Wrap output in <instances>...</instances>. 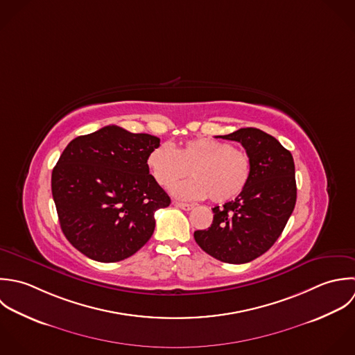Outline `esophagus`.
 <instances>
[{
  "label": "esophagus",
  "instance_id": "34e87169",
  "mask_svg": "<svg viewBox=\"0 0 355 355\" xmlns=\"http://www.w3.org/2000/svg\"><path fill=\"white\" fill-rule=\"evenodd\" d=\"M173 205L183 209V211H191L194 208L193 204H187V202H179V201H173Z\"/></svg>",
  "mask_w": 355,
  "mask_h": 355
}]
</instances>
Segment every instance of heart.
Returning a JSON list of instances; mask_svg holds the SVG:
<instances>
[{
	"instance_id": "obj_1",
	"label": "heart",
	"mask_w": 355,
	"mask_h": 355,
	"mask_svg": "<svg viewBox=\"0 0 355 355\" xmlns=\"http://www.w3.org/2000/svg\"><path fill=\"white\" fill-rule=\"evenodd\" d=\"M147 166L155 182L169 189L189 173L194 179L172 189L179 198L226 202L238 197L249 183L252 158L227 140L198 137L178 148L157 146L147 157Z\"/></svg>"
}]
</instances>
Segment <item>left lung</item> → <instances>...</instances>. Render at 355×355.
<instances>
[{
  "label": "left lung",
  "mask_w": 355,
  "mask_h": 355,
  "mask_svg": "<svg viewBox=\"0 0 355 355\" xmlns=\"http://www.w3.org/2000/svg\"><path fill=\"white\" fill-rule=\"evenodd\" d=\"M216 137L242 144L252 158V175L234 201L212 208L211 227L194 238L212 257L242 264L267 252L284 232L296 204L295 162L291 151L257 128Z\"/></svg>",
  "instance_id": "8db88e82"
}]
</instances>
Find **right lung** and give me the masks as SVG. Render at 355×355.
<instances>
[{"label": "right lung", "instance_id": "1", "mask_svg": "<svg viewBox=\"0 0 355 355\" xmlns=\"http://www.w3.org/2000/svg\"><path fill=\"white\" fill-rule=\"evenodd\" d=\"M159 139L117 125L73 139L52 171V196L69 242L96 261L136 253L154 233L169 196L150 175L147 157Z\"/></svg>", "mask_w": 355, "mask_h": 355}]
</instances>
